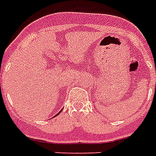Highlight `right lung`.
Instances as JSON below:
<instances>
[{
    "mask_svg": "<svg viewBox=\"0 0 156 156\" xmlns=\"http://www.w3.org/2000/svg\"><path fill=\"white\" fill-rule=\"evenodd\" d=\"M60 112H59V113H60ZM59 113L58 114H56V115H59Z\"/></svg>",
    "mask_w": 156,
    "mask_h": 156,
    "instance_id": "add662e5",
    "label": "right lung"
}]
</instances>
